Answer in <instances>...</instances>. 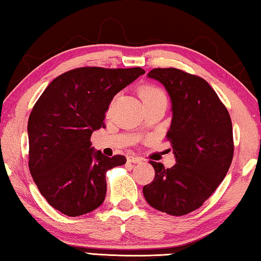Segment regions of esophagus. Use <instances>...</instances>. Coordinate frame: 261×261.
<instances>
[{
    "mask_svg": "<svg viewBox=\"0 0 261 261\" xmlns=\"http://www.w3.org/2000/svg\"><path fill=\"white\" fill-rule=\"evenodd\" d=\"M142 161H143V159L139 158V156L132 155V156L128 158V162H132V164H141Z\"/></svg>",
    "mask_w": 261,
    "mask_h": 261,
    "instance_id": "obj_1",
    "label": "esophagus"
}]
</instances>
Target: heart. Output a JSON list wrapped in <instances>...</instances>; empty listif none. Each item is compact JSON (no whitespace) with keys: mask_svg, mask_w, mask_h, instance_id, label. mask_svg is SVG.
<instances>
[{"mask_svg":"<svg viewBox=\"0 0 261 261\" xmlns=\"http://www.w3.org/2000/svg\"><path fill=\"white\" fill-rule=\"evenodd\" d=\"M158 95H165V94L162 93L160 89L154 88V87H145V88L140 90V96L142 97V100L150 99V97H154Z\"/></svg>","mask_w":261,"mask_h":261,"instance_id":"b5f03b06","label":"heart"}]
</instances>
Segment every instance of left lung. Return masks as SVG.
<instances>
[{
  "instance_id": "obj_1",
  "label": "left lung",
  "mask_w": 261,
  "mask_h": 261,
  "mask_svg": "<svg viewBox=\"0 0 261 261\" xmlns=\"http://www.w3.org/2000/svg\"><path fill=\"white\" fill-rule=\"evenodd\" d=\"M147 77L160 82L172 103L167 139L176 164L165 168L150 161L155 171L143 187L146 201L171 215L193 212L213 194L233 159V129L227 109L203 79L176 68H155Z\"/></svg>"
}]
</instances>
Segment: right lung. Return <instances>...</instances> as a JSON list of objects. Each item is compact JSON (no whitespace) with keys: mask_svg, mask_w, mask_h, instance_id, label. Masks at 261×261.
Returning a JSON list of instances; mask_svg holds the SVG:
<instances>
[{"mask_svg":"<svg viewBox=\"0 0 261 261\" xmlns=\"http://www.w3.org/2000/svg\"><path fill=\"white\" fill-rule=\"evenodd\" d=\"M145 74L141 68L84 67L54 79L28 120L29 169L49 205L79 217L106 198V173L126 164L123 155L106 156L90 137L105 127L113 97Z\"/></svg>","mask_w":261,"mask_h":261,"instance_id":"add662e5","label":"right lung"}]
</instances>
